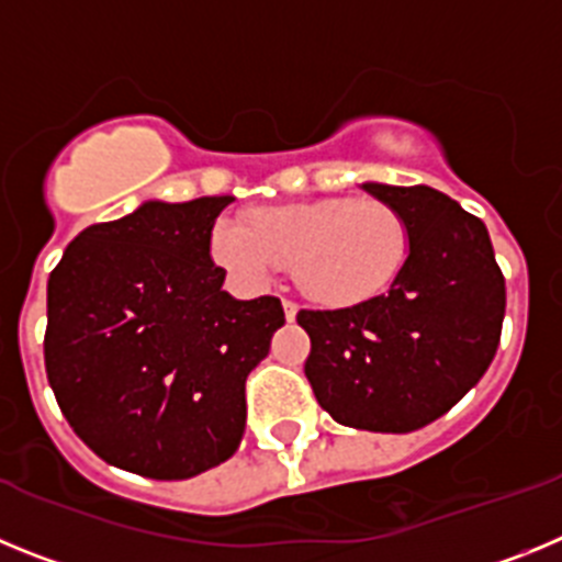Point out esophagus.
Instances as JSON below:
<instances>
[{
	"instance_id": "1",
	"label": "esophagus",
	"mask_w": 562,
	"mask_h": 562,
	"mask_svg": "<svg viewBox=\"0 0 562 562\" xmlns=\"http://www.w3.org/2000/svg\"><path fill=\"white\" fill-rule=\"evenodd\" d=\"M295 315H297L295 301H284V317H286V321H295Z\"/></svg>"
}]
</instances>
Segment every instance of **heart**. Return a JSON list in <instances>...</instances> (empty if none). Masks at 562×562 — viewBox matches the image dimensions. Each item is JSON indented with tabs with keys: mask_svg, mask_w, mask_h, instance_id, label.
Wrapping results in <instances>:
<instances>
[{
	"mask_svg": "<svg viewBox=\"0 0 562 562\" xmlns=\"http://www.w3.org/2000/svg\"><path fill=\"white\" fill-rule=\"evenodd\" d=\"M211 256L250 290L265 286L278 267H290L312 304L346 310L382 295L400 276L408 258V225L380 200L331 196L252 207L245 227H213Z\"/></svg>",
	"mask_w": 562,
	"mask_h": 562,
	"instance_id": "obj_1",
	"label": "heart"
}]
</instances>
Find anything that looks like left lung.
<instances>
[{"label":"left lung","mask_w":562,"mask_h":562,"mask_svg":"<svg viewBox=\"0 0 562 562\" xmlns=\"http://www.w3.org/2000/svg\"><path fill=\"white\" fill-rule=\"evenodd\" d=\"M362 188L408 225V258L389 292L346 310H301L306 380L346 428L411 434L490 369L506 310L504 272L484 222L428 186Z\"/></svg>","instance_id":"1"}]
</instances>
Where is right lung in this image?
Masks as SVG:
<instances>
[{
  "mask_svg": "<svg viewBox=\"0 0 562 562\" xmlns=\"http://www.w3.org/2000/svg\"><path fill=\"white\" fill-rule=\"evenodd\" d=\"M231 202H143L78 233L49 272V389L106 464L182 481L231 459L245 436L247 374L284 310L222 290L211 233Z\"/></svg>",
  "mask_w": 562,
  "mask_h": 562,
  "instance_id": "1",
  "label": "right lung"
}]
</instances>
